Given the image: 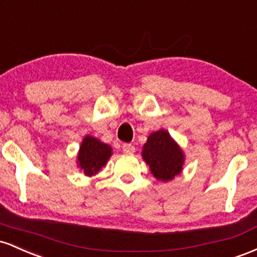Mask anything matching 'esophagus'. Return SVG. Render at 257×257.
Here are the masks:
<instances>
[{"instance_id": "34e87169", "label": "esophagus", "mask_w": 257, "mask_h": 257, "mask_svg": "<svg viewBox=\"0 0 257 257\" xmlns=\"http://www.w3.org/2000/svg\"><path fill=\"white\" fill-rule=\"evenodd\" d=\"M122 152L125 153V154H132V153H135V147L128 143L122 144Z\"/></svg>"}]
</instances>
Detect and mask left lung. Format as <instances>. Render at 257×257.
<instances>
[{"label":"left lung","instance_id":"obj_1","mask_svg":"<svg viewBox=\"0 0 257 257\" xmlns=\"http://www.w3.org/2000/svg\"><path fill=\"white\" fill-rule=\"evenodd\" d=\"M143 160L157 180L167 182L182 172L184 154L165 130L153 132L142 149Z\"/></svg>","mask_w":257,"mask_h":257}]
</instances>
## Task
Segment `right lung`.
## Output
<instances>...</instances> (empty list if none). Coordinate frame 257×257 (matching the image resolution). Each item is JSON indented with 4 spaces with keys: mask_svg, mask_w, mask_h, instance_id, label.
I'll use <instances>...</instances> for the list:
<instances>
[{
    "mask_svg": "<svg viewBox=\"0 0 257 257\" xmlns=\"http://www.w3.org/2000/svg\"><path fill=\"white\" fill-rule=\"evenodd\" d=\"M110 146L100 142L96 137L86 136L77 154V165L86 176H93L100 171L111 157Z\"/></svg>",
    "mask_w": 257,
    "mask_h": 257,
    "instance_id": "obj_1",
    "label": "right lung"
}]
</instances>
